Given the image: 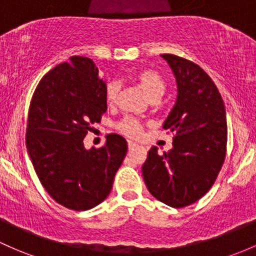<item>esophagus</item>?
<instances>
[{
  "label": "esophagus",
  "instance_id": "obj_1",
  "mask_svg": "<svg viewBox=\"0 0 256 256\" xmlns=\"http://www.w3.org/2000/svg\"><path fill=\"white\" fill-rule=\"evenodd\" d=\"M139 148V145L136 144V142H128V149L129 150H136V149H138Z\"/></svg>",
  "mask_w": 256,
  "mask_h": 256
}]
</instances>
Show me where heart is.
Returning a JSON list of instances; mask_svg holds the SVG:
<instances>
[{"mask_svg":"<svg viewBox=\"0 0 256 256\" xmlns=\"http://www.w3.org/2000/svg\"><path fill=\"white\" fill-rule=\"evenodd\" d=\"M132 79L152 102L160 100L162 95L166 92V84H164V79L161 78L160 74L150 70V68H142V70H136L132 76ZM118 92H120V84L116 83V82H111V83L107 84L105 90L107 105L114 106L116 104ZM117 129L122 134L129 136V138H140L142 134V122L134 117L123 118L117 124Z\"/></svg>","mask_w":256,"mask_h":256,"instance_id":"b5f03b06","label":"heart"}]
</instances>
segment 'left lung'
Wrapping results in <instances>:
<instances>
[{"mask_svg": "<svg viewBox=\"0 0 256 256\" xmlns=\"http://www.w3.org/2000/svg\"><path fill=\"white\" fill-rule=\"evenodd\" d=\"M177 82L174 106L164 123L173 133V148L152 146L142 167L152 196L172 208L198 202L215 183L226 158L227 120L224 100L199 66L176 54H161Z\"/></svg>", "mask_w": 256, "mask_h": 256, "instance_id": "8db88e82", "label": "left lung"}]
</instances>
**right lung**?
<instances>
[{"label": "right lung", "instance_id": "obj_1", "mask_svg": "<svg viewBox=\"0 0 256 256\" xmlns=\"http://www.w3.org/2000/svg\"><path fill=\"white\" fill-rule=\"evenodd\" d=\"M105 90L92 60L73 56L42 76L30 102V160L52 199L70 210L102 202L127 154L126 139L114 133L102 148L84 146L85 136L107 110Z\"/></svg>", "mask_w": 256, "mask_h": 256}]
</instances>
